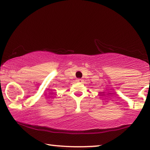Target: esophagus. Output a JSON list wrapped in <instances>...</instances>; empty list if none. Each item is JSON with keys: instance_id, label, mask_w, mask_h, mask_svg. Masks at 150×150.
Listing matches in <instances>:
<instances>
[{"instance_id": "1", "label": "esophagus", "mask_w": 150, "mask_h": 150, "mask_svg": "<svg viewBox=\"0 0 150 150\" xmlns=\"http://www.w3.org/2000/svg\"><path fill=\"white\" fill-rule=\"evenodd\" d=\"M77 82L80 83H83V80L81 79H77Z\"/></svg>"}]
</instances>
